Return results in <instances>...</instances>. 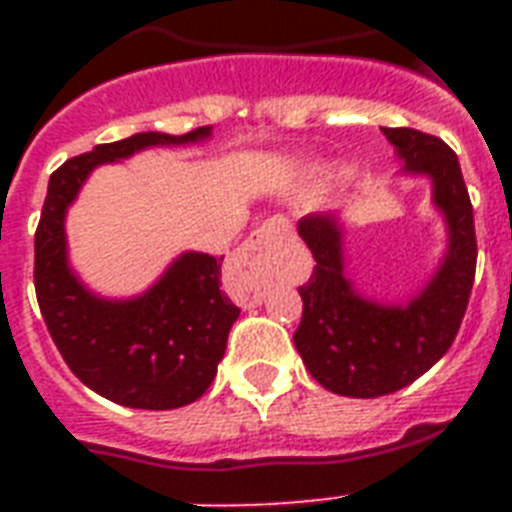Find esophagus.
<instances>
[{
    "mask_svg": "<svg viewBox=\"0 0 512 512\" xmlns=\"http://www.w3.org/2000/svg\"><path fill=\"white\" fill-rule=\"evenodd\" d=\"M289 239V223L284 217H271L257 228L249 241L241 247L236 257V268H239L255 287L252 300L260 303V287L271 279L273 273L279 271V252Z\"/></svg>",
    "mask_w": 512,
    "mask_h": 512,
    "instance_id": "esophagus-1",
    "label": "esophagus"
}]
</instances>
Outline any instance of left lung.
<instances>
[{
	"label": "left lung",
	"instance_id": "8db88e82",
	"mask_svg": "<svg viewBox=\"0 0 512 512\" xmlns=\"http://www.w3.org/2000/svg\"><path fill=\"white\" fill-rule=\"evenodd\" d=\"M404 159L406 175L433 183V204L449 228V249L420 295L404 305L366 300L345 276L342 225L308 215L297 231L311 249L313 273L300 287L303 321L295 348L305 369L337 396L377 398L428 372L460 332L476 279V228L460 162L441 138L409 127H382Z\"/></svg>",
	"mask_w": 512,
	"mask_h": 512
}]
</instances>
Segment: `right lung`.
<instances>
[{
	"label": "right lung",
	"instance_id": "1",
	"mask_svg": "<svg viewBox=\"0 0 512 512\" xmlns=\"http://www.w3.org/2000/svg\"><path fill=\"white\" fill-rule=\"evenodd\" d=\"M212 127L167 135L138 132L95 146L52 172L34 236L39 311L60 356L79 380L132 409H177L204 396L217 374L239 308L220 292V260L183 252L154 287L130 300L92 295L68 268L66 209L98 164L151 146L207 140Z\"/></svg>",
	"mask_w": 512,
	"mask_h": 512
}]
</instances>
